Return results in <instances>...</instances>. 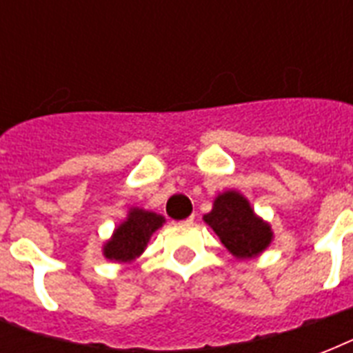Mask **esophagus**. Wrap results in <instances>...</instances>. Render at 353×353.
Segmentation results:
<instances>
[{
	"mask_svg": "<svg viewBox=\"0 0 353 353\" xmlns=\"http://www.w3.org/2000/svg\"><path fill=\"white\" fill-rule=\"evenodd\" d=\"M194 220H196V218H194V214H192V216H188L187 220H183V221H181V225H192Z\"/></svg>",
	"mask_w": 353,
	"mask_h": 353,
	"instance_id": "obj_1",
	"label": "esophagus"
}]
</instances>
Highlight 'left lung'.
<instances>
[{
	"label": "left lung",
	"mask_w": 353,
	"mask_h": 353,
	"mask_svg": "<svg viewBox=\"0 0 353 353\" xmlns=\"http://www.w3.org/2000/svg\"><path fill=\"white\" fill-rule=\"evenodd\" d=\"M205 223L220 236L221 243L236 258L247 260L260 254L273 240L269 223L258 218L240 192L227 190L214 199V207L203 216Z\"/></svg>",
	"instance_id": "8db88e82"
}]
</instances>
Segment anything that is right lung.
<instances>
[{
    "label": "right lung",
    "mask_w": 353,
    "mask_h": 353,
    "mask_svg": "<svg viewBox=\"0 0 353 353\" xmlns=\"http://www.w3.org/2000/svg\"><path fill=\"white\" fill-rule=\"evenodd\" d=\"M163 223L165 218L161 214L143 209H132L128 212L126 220L122 221L112 238L104 243V256L121 263L133 262L143 254L148 245L150 236Z\"/></svg>",
    "instance_id": "add662e5"
}]
</instances>
